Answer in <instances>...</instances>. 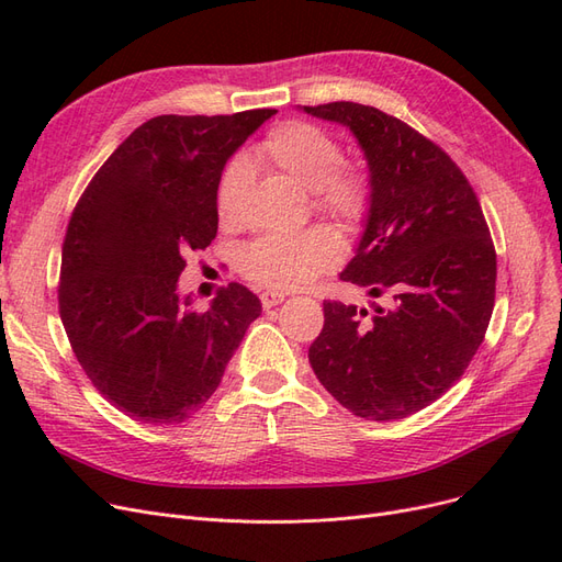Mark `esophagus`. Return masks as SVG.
I'll use <instances>...</instances> for the list:
<instances>
[{"mask_svg": "<svg viewBox=\"0 0 562 562\" xmlns=\"http://www.w3.org/2000/svg\"><path fill=\"white\" fill-rule=\"evenodd\" d=\"M283 300H285V293H281V291H262L260 293V302H262L265 310L277 307V304H281Z\"/></svg>", "mask_w": 562, "mask_h": 562, "instance_id": "obj_1", "label": "esophagus"}]
</instances>
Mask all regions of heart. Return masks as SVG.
I'll return each instance as SVG.
<instances>
[{
    "label": "heart",
    "mask_w": 562,
    "mask_h": 562,
    "mask_svg": "<svg viewBox=\"0 0 562 562\" xmlns=\"http://www.w3.org/2000/svg\"><path fill=\"white\" fill-rule=\"evenodd\" d=\"M252 161L291 178L312 192L314 206L342 223H361L370 209V178L363 168L342 164V149L330 133L307 124L285 122L271 128L255 147ZM250 184V164L234 157L215 184V211L223 225H236ZM339 262V244L326 227L297 234H265L250 241L239 258L244 277L265 288L293 291Z\"/></svg>",
    "instance_id": "heart-1"
}]
</instances>
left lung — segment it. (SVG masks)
I'll return each mask as SVG.
<instances>
[{
	"instance_id": "obj_1",
	"label": "left lung",
	"mask_w": 562,
	"mask_h": 562,
	"mask_svg": "<svg viewBox=\"0 0 562 562\" xmlns=\"http://www.w3.org/2000/svg\"><path fill=\"white\" fill-rule=\"evenodd\" d=\"M302 110L347 126L363 149L370 209L339 279L386 302L372 312L323 302L310 363L356 417L403 419L443 396L479 351L495 307V246L473 187L422 133L359 103Z\"/></svg>"
}]
</instances>
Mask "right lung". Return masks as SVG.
Returning a JSON list of instances; mask_svg holds the SVG:
<instances>
[{
    "instance_id": "obj_1",
    "label": "right lung",
    "mask_w": 562,
    "mask_h": 562,
    "mask_svg": "<svg viewBox=\"0 0 562 562\" xmlns=\"http://www.w3.org/2000/svg\"><path fill=\"white\" fill-rule=\"evenodd\" d=\"M274 114L149 119L77 203L63 244L60 318L87 378L133 419L180 424L199 413L262 312L241 283L196 312L178 277L184 255L215 239L227 159Z\"/></svg>"
}]
</instances>
